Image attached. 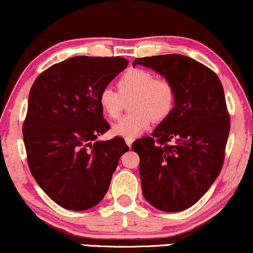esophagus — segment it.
<instances>
[{
	"label": "esophagus",
	"instance_id": "1",
	"mask_svg": "<svg viewBox=\"0 0 253 253\" xmlns=\"http://www.w3.org/2000/svg\"><path fill=\"white\" fill-rule=\"evenodd\" d=\"M126 143L127 146L131 147V145H132V143H133V138H126Z\"/></svg>",
	"mask_w": 253,
	"mask_h": 253
}]
</instances>
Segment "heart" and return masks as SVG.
I'll return each instance as SVG.
<instances>
[{
    "instance_id": "1",
    "label": "heart",
    "mask_w": 253,
    "mask_h": 253,
    "mask_svg": "<svg viewBox=\"0 0 253 253\" xmlns=\"http://www.w3.org/2000/svg\"><path fill=\"white\" fill-rule=\"evenodd\" d=\"M117 89L104 87L98 94V104L103 114L111 120L119 119L124 100L132 97L131 113L113 127L116 136L134 138L150 126L151 122L160 123L172 114L175 107L174 84L167 78L156 77L144 68H130L117 80Z\"/></svg>"
}]
</instances>
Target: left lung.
<instances>
[{
    "label": "left lung",
    "instance_id": "left-lung-1",
    "mask_svg": "<svg viewBox=\"0 0 253 253\" xmlns=\"http://www.w3.org/2000/svg\"><path fill=\"white\" fill-rule=\"evenodd\" d=\"M132 65L155 70L176 91L172 114L152 136L132 144L144 198L159 211H185L206 194L224 163L230 115L223 86L214 71L186 55L137 58Z\"/></svg>",
    "mask_w": 253,
    "mask_h": 253
}]
</instances>
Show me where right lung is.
Masks as SVG:
<instances>
[{"label":"right lung","mask_w":253,"mask_h":253,"mask_svg":"<svg viewBox=\"0 0 253 253\" xmlns=\"http://www.w3.org/2000/svg\"><path fill=\"white\" fill-rule=\"evenodd\" d=\"M127 66L123 57H73L41 73L29 94L23 139L30 172L50 199L68 211L96 206L109 188L122 137L109 130L98 94Z\"/></svg>","instance_id":"add662e5"}]
</instances>
